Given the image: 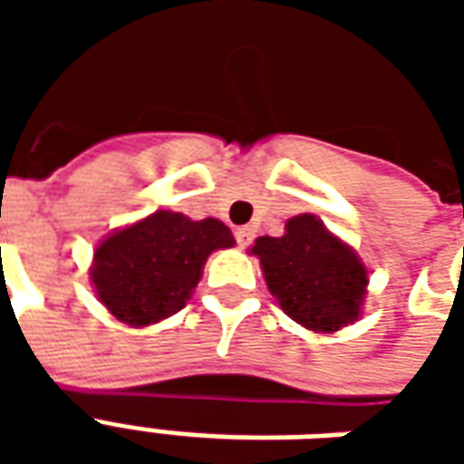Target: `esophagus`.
<instances>
[{"label":"esophagus","instance_id":"34e87169","mask_svg":"<svg viewBox=\"0 0 464 464\" xmlns=\"http://www.w3.org/2000/svg\"><path fill=\"white\" fill-rule=\"evenodd\" d=\"M253 236H256V231H253L251 226H241V228H236V243H238L241 248L251 246Z\"/></svg>","mask_w":464,"mask_h":464}]
</instances>
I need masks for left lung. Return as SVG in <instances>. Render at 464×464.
<instances>
[{"mask_svg":"<svg viewBox=\"0 0 464 464\" xmlns=\"http://www.w3.org/2000/svg\"><path fill=\"white\" fill-rule=\"evenodd\" d=\"M253 253L268 291L303 328L333 333L360 315L368 271L315 216H295L285 223V236H263Z\"/></svg>","mask_w":464,"mask_h":464,"instance_id":"obj_1","label":"left lung"}]
</instances>
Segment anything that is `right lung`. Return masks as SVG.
Segmentation results:
<instances>
[{"instance_id": "add662e5", "label": "right lung", "mask_w": 464, "mask_h": 464, "mask_svg": "<svg viewBox=\"0 0 464 464\" xmlns=\"http://www.w3.org/2000/svg\"><path fill=\"white\" fill-rule=\"evenodd\" d=\"M233 243L231 228L216 218L191 221L183 213H153L96 248V295L129 325L159 323L191 298L206 258Z\"/></svg>"}]
</instances>
